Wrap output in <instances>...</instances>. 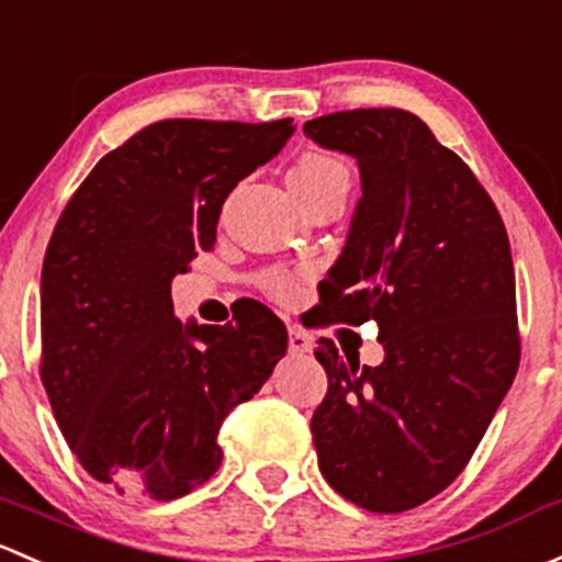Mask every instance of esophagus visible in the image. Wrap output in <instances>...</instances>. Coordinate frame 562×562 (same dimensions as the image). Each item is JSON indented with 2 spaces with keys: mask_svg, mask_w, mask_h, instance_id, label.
I'll list each match as a JSON object with an SVG mask.
<instances>
[{
  "mask_svg": "<svg viewBox=\"0 0 562 562\" xmlns=\"http://www.w3.org/2000/svg\"><path fill=\"white\" fill-rule=\"evenodd\" d=\"M288 347H291L293 356H304V352L312 350L310 334H304L299 326L288 328Z\"/></svg>",
  "mask_w": 562,
  "mask_h": 562,
  "instance_id": "34e87169",
  "label": "esophagus"
}]
</instances>
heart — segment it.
<instances>
[{
  "label": "heart",
  "mask_w": 562,
  "mask_h": 562,
  "mask_svg": "<svg viewBox=\"0 0 562 562\" xmlns=\"http://www.w3.org/2000/svg\"><path fill=\"white\" fill-rule=\"evenodd\" d=\"M288 182L296 191V196L304 202V206L315 204L317 199L328 196V193H347L350 188V169L345 161L328 156V153H304L293 169L288 172ZM271 293L280 299H291L296 293V280L285 274H277L269 282Z\"/></svg>",
  "instance_id": "b5f03b06"
}]
</instances>
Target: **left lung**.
Here are the masks:
<instances>
[{
	"label": "left lung",
	"instance_id": "1",
	"mask_svg": "<svg viewBox=\"0 0 562 562\" xmlns=\"http://www.w3.org/2000/svg\"><path fill=\"white\" fill-rule=\"evenodd\" d=\"M304 134L356 158L363 191L317 323L376 321L385 347L380 366H360L321 339L317 463L347 501L395 515L465 469L515 382L509 236L480 180L412 112H330Z\"/></svg>",
	"mask_w": 562,
	"mask_h": 562
}]
</instances>
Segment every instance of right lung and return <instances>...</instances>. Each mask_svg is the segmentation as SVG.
<instances>
[{"instance_id": "1", "label": "right lung", "mask_w": 562, "mask_h": 562, "mask_svg": "<svg viewBox=\"0 0 562 562\" xmlns=\"http://www.w3.org/2000/svg\"><path fill=\"white\" fill-rule=\"evenodd\" d=\"M293 132V117L153 123L91 169L53 228L40 376L69 450L117 493L172 501L210 480L221 423L285 356L266 306L228 326L177 321L172 280Z\"/></svg>"}]
</instances>
